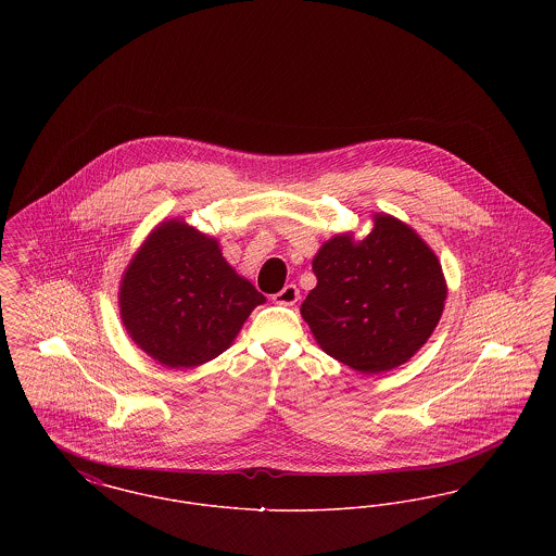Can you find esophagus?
Returning a JSON list of instances; mask_svg holds the SVG:
<instances>
[{"mask_svg":"<svg viewBox=\"0 0 556 556\" xmlns=\"http://www.w3.org/2000/svg\"><path fill=\"white\" fill-rule=\"evenodd\" d=\"M298 300H300V291H298L295 286H291V283L273 295V302L275 304H283V306H293Z\"/></svg>","mask_w":556,"mask_h":556,"instance_id":"1","label":"esophagus"}]
</instances>
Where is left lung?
<instances>
[{
    "label": "left lung",
    "instance_id": "1",
    "mask_svg": "<svg viewBox=\"0 0 556 556\" xmlns=\"http://www.w3.org/2000/svg\"><path fill=\"white\" fill-rule=\"evenodd\" d=\"M317 288L300 306L317 344L363 375L410 361L438 327L448 286L435 252L410 225L372 212L363 239L338 233L313 258Z\"/></svg>",
    "mask_w": 556,
    "mask_h": 556
}]
</instances>
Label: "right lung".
I'll list each match as a JSON object with an SVG mask.
<instances>
[{
    "instance_id": "right-lung-1",
    "label": "right lung",
    "mask_w": 556,
    "mask_h": 556,
    "mask_svg": "<svg viewBox=\"0 0 556 556\" xmlns=\"http://www.w3.org/2000/svg\"><path fill=\"white\" fill-rule=\"evenodd\" d=\"M265 302L225 261L218 239L179 216L150 231L118 286L129 338L168 369L200 367L223 354Z\"/></svg>"
}]
</instances>
